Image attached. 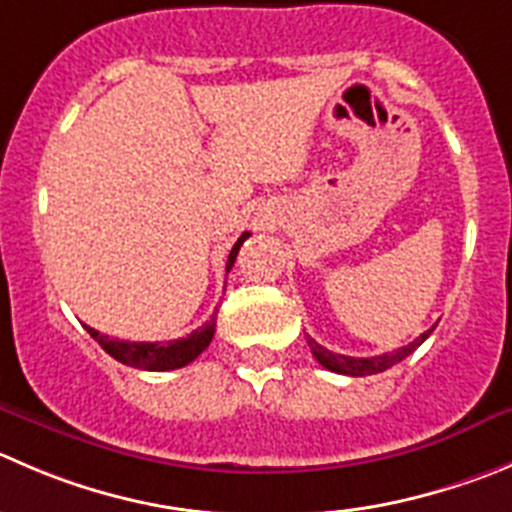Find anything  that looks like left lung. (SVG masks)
Masks as SVG:
<instances>
[{
  "label": "left lung",
  "mask_w": 512,
  "mask_h": 512,
  "mask_svg": "<svg viewBox=\"0 0 512 512\" xmlns=\"http://www.w3.org/2000/svg\"><path fill=\"white\" fill-rule=\"evenodd\" d=\"M432 329H435V326H432ZM432 329H427L425 334H420V337H417L412 344H407V347L397 349V352L379 354V357H347V354H334V352H329V349L321 347V344H316L309 334H306V342H309L311 354L316 357V362H319L321 367L329 369V372L349 374V377H367V374L384 372V369L394 367L397 362H402L405 357H410V354L415 352V349L420 347L427 337H430Z\"/></svg>",
  "instance_id": "left-lung-1"
}]
</instances>
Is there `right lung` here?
Instances as JSON below:
<instances>
[{
  "mask_svg": "<svg viewBox=\"0 0 512 512\" xmlns=\"http://www.w3.org/2000/svg\"><path fill=\"white\" fill-rule=\"evenodd\" d=\"M246 238L248 233H241L236 246L231 248L226 271H231L233 261H236L238 256V248H241V243L246 241ZM216 314L218 309L213 311V316L206 324L198 326L196 332H191L183 339H173V342H120V339H110L107 334L95 332L90 326H85V329L90 332V337L95 339L110 357L118 359V362L135 369H148V372H165V369H180L186 367V364H191L193 359L211 344L213 334H216Z\"/></svg>",
  "mask_w": 512,
  "mask_h": 512,
  "instance_id": "obj_1",
  "label": "right lung"
}]
</instances>
